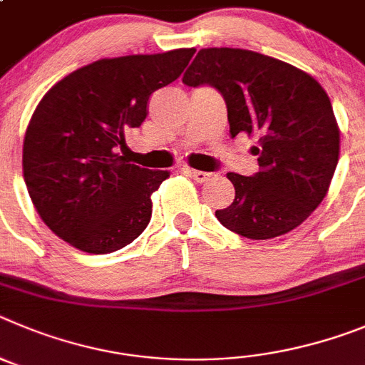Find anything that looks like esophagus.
<instances>
[{"label": "esophagus", "mask_w": 365, "mask_h": 365, "mask_svg": "<svg viewBox=\"0 0 365 365\" xmlns=\"http://www.w3.org/2000/svg\"><path fill=\"white\" fill-rule=\"evenodd\" d=\"M185 173L189 176L196 180L198 183H205L207 180H211V173H205V170H195V169H185Z\"/></svg>", "instance_id": "34e87169"}]
</instances>
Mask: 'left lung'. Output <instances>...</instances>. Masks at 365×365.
Returning <instances> with one entry per match:
<instances>
[{
	"mask_svg": "<svg viewBox=\"0 0 365 365\" xmlns=\"http://www.w3.org/2000/svg\"><path fill=\"white\" fill-rule=\"evenodd\" d=\"M211 85L227 103L229 133L255 134L258 173H227L235 202L216 211L223 227L269 240L298 227L326 198L340 153L327 93L307 72L245 48H202L183 74Z\"/></svg>",
	"mask_w": 365,
	"mask_h": 365,
	"instance_id": "left-lung-1",
	"label": "left lung"
}]
</instances>
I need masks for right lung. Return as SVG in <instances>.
Instances as JSON below:
<instances>
[{
	"instance_id": "obj_1",
	"label": "right lung",
	"mask_w": 365,
	"mask_h": 365,
	"mask_svg": "<svg viewBox=\"0 0 365 365\" xmlns=\"http://www.w3.org/2000/svg\"><path fill=\"white\" fill-rule=\"evenodd\" d=\"M195 48L105 58L71 72L36 107L23 176L39 218L72 247L107 255L145 231L150 195L169 178L118 154L147 118L154 91L173 83Z\"/></svg>"
}]
</instances>
